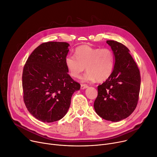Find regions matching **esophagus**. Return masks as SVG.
<instances>
[{
  "label": "esophagus",
  "instance_id": "obj_1",
  "mask_svg": "<svg viewBox=\"0 0 157 157\" xmlns=\"http://www.w3.org/2000/svg\"><path fill=\"white\" fill-rule=\"evenodd\" d=\"M88 87V86L87 85H85V84L81 85V89H82V90L85 89V88H87Z\"/></svg>",
  "mask_w": 157,
  "mask_h": 157
}]
</instances>
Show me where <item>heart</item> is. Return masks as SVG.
<instances>
[{"mask_svg":"<svg viewBox=\"0 0 157 157\" xmlns=\"http://www.w3.org/2000/svg\"><path fill=\"white\" fill-rule=\"evenodd\" d=\"M65 64L70 76L78 78L85 69L88 71L81 78L83 82L104 81L110 78L115 67V57L108 48L100 49L83 45L75 50V56L68 54Z\"/></svg>","mask_w":157,"mask_h":157,"instance_id":"heart-1","label":"heart"}]
</instances>
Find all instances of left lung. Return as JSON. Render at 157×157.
<instances>
[{"label":"left lung","mask_w":157,"mask_h":157,"mask_svg":"<svg viewBox=\"0 0 157 157\" xmlns=\"http://www.w3.org/2000/svg\"><path fill=\"white\" fill-rule=\"evenodd\" d=\"M115 57L112 76L98 86L94 101L95 112L103 119L118 122L129 116L137 105L140 75L129 50L116 41L107 40Z\"/></svg>","instance_id":"8db88e82"}]
</instances>
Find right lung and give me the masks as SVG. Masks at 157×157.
Instances as JSON below:
<instances>
[{"instance_id":"1","label":"right lung","mask_w":157,"mask_h":157,"mask_svg":"<svg viewBox=\"0 0 157 157\" xmlns=\"http://www.w3.org/2000/svg\"><path fill=\"white\" fill-rule=\"evenodd\" d=\"M67 42L43 43L33 51L24 67V101L29 113L44 122L62 119L72 95L81 85L68 74L65 58Z\"/></svg>"}]
</instances>
